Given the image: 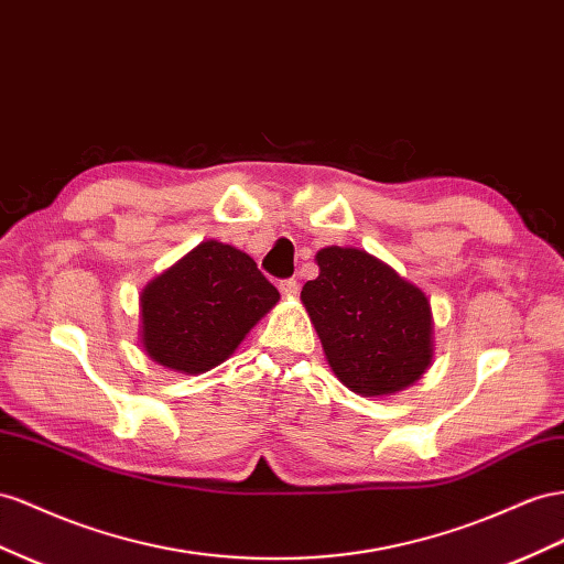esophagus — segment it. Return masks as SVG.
<instances>
[{
    "instance_id": "34e87169",
    "label": "esophagus",
    "mask_w": 564,
    "mask_h": 564,
    "mask_svg": "<svg viewBox=\"0 0 564 564\" xmlns=\"http://www.w3.org/2000/svg\"><path fill=\"white\" fill-rule=\"evenodd\" d=\"M299 282L294 280V278H289V280H282L280 282V292H282V296H289V299H292V296H296L299 294Z\"/></svg>"
}]
</instances>
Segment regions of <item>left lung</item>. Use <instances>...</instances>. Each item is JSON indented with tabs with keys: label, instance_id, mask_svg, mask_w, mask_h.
I'll list each match as a JSON object with an SVG mask.
<instances>
[{
	"label": "left lung",
	"instance_id": "8db88e82",
	"mask_svg": "<svg viewBox=\"0 0 564 564\" xmlns=\"http://www.w3.org/2000/svg\"><path fill=\"white\" fill-rule=\"evenodd\" d=\"M301 301L329 368L360 395L395 393L432 360V308L417 286L360 249L317 251Z\"/></svg>",
	"mask_w": 564,
	"mask_h": 564
}]
</instances>
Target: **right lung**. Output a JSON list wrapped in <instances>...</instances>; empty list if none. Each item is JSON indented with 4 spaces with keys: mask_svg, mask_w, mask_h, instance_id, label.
Wrapping results in <instances>:
<instances>
[{
    "mask_svg": "<svg viewBox=\"0 0 564 564\" xmlns=\"http://www.w3.org/2000/svg\"><path fill=\"white\" fill-rule=\"evenodd\" d=\"M280 299L253 258L204 241L142 292V344L163 368L206 372Z\"/></svg>",
    "mask_w": 564,
    "mask_h": 564,
    "instance_id": "add662e5",
    "label": "right lung"
}]
</instances>
